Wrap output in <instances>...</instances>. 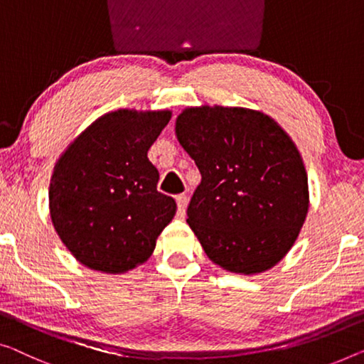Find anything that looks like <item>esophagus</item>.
I'll return each mask as SVG.
<instances>
[{
  "label": "esophagus",
  "instance_id": "esophagus-1",
  "mask_svg": "<svg viewBox=\"0 0 364 364\" xmlns=\"http://www.w3.org/2000/svg\"><path fill=\"white\" fill-rule=\"evenodd\" d=\"M176 204H178V213H180V215H184V209H186V204H188L186 194H178Z\"/></svg>",
  "mask_w": 364,
  "mask_h": 364
}]
</instances>
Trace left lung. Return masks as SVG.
Here are the masks:
<instances>
[{
    "label": "left lung",
    "mask_w": 364,
    "mask_h": 364,
    "mask_svg": "<svg viewBox=\"0 0 364 364\" xmlns=\"http://www.w3.org/2000/svg\"><path fill=\"white\" fill-rule=\"evenodd\" d=\"M175 132L200 171L186 222L205 255L237 274L273 268L309 210L296 144L274 119L247 107H186Z\"/></svg>",
    "instance_id": "8db88e82"
}]
</instances>
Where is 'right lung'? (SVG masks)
<instances>
[{
  "label": "right lung",
  "mask_w": 364,
  "mask_h": 364,
  "mask_svg": "<svg viewBox=\"0 0 364 364\" xmlns=\"http://www.w3.org/2000/svg\"><path fill=\"white\" fill-rule=\"evenodd\" d=\"M170 119V111L107 112L58 159L48 188L52 224L85 267L134 269L175 217V199L156 191L159 170L147 156Z\"/></svg>",
  "instance_id": "obj_1"
}]
</instances>
